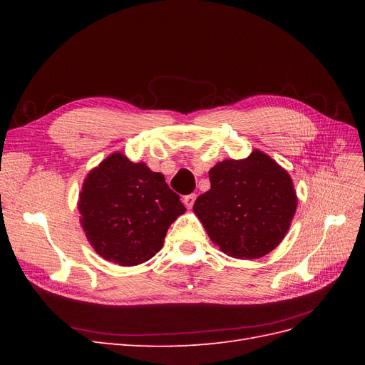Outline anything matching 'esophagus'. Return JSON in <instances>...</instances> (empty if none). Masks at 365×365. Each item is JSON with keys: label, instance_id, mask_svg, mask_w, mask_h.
<instances>
[{"label": "esophagus", "instance_id": "34e87169", "mask_svg": "<svg viewBox=\"0 0 365 365\" xmlns=\"http://www.w3.org/2000/svg\"><path fill=\"white\" fill-rule=\"evenodd\" d=\"M195 201H196V195H195V193L187 195V196L182 197V202H184V205H185L187 208H192L193 204H195Z\"/></svg>", "mask_w": 365, "mask_h": 365}]
</instances>
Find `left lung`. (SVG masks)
I'll use <instances>...</instances> for the list:
<instances>
[{"label":"left lung","mask_w":365,"mask_h":365,"mask_svg":"<svg viewBox=\"0 0 365 365\" xmlns=\"http://www.w3.org/2000/svg\"><path fill=\"white\" fill-rule=\"evenodd\" d=\"M210 190L193 213L220 251L236 259H260L277 248L297 210L289 173L262 150L224 160L210 169Z\"/></svg>","instance_id":"left-lung-1"}]
</instances>
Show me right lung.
<instances>
[{"instance_id":"add662e5","label":"right lung","mask_w":365,"mask_h":365,"mask_svg":"<svg viewBox=\"0 0 365 365\" xmlns=\"http://www.w3.org/2000/svg\"><path fill=\"white\" fill-rule=\"evenodd\" d=\"M77 205L90 245L120 267H135L155 256L169 227L185 212L163 173L120 152L86 175Z\"/></svg>"}]
</instances>
